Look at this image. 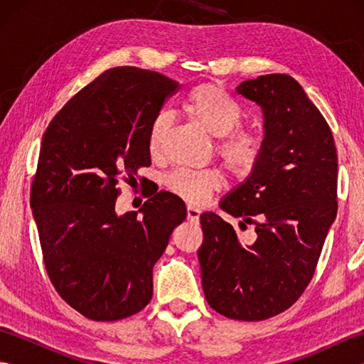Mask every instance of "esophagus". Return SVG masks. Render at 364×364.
Returning a JSON list of instances; mask_svg holds the SVG:
<instances>
[{"mask_svg":"<svg viewBox=\"0 0 364 364\" xmlns=\"http://www.w3.org/2000/svg\"><path fill=\"white\" fill-rule=\"evenodd\" d=\"M200 211L198 208H196V206H188V219L191 220V222H197L198 219H200Z\"/></svg>","mask_w":364,"mask_h":364,"instance_id":"1","label":"esophagus"}]
</instances>
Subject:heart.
Wrapping results in <instances>:
<instances>
[{
	"instance_id": "obj_1",
	"label": "heart",
	"mask_w": 364,
	"mask_h": 364,
	"mask_svg": "<svg viewBox=\"0 0 364 364\" xmlns=\"http://www.w3.org/2000/svg\"><path fill=\"white\" fill-rule=\"evenodd\" d=\"M184 111L196 120L206 133L219 137L218 153L227 168L236 176H247L261 156V139L249 129H236L241 125L242 111L218 84L205 82L194 87L184 102ZM172 123L168 112L154 115L149 129V150L156 154L162 139ZM167 188L189 203L203 205L213 192L223 184L220 170L178 168L166 178Z\"/></svg>"
}]
</instances>
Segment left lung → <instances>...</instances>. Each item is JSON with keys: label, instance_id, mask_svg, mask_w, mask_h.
<instances>
[{"label": "left lung", "instance_id": "8db88e82", "mask_svg": "<svg viewBox=\"0 0 364 364\" xmlns=\"http://www.w3.org/2000/svg\"><path fill=\"white\" fill-rule=\"evenodd\" d=\"M236 94L257 103L264 119L261 156L252 173L220 202L244 244L220 215L203 213L198 249L208 304L236 321H264L288 310L311 282L336 218L338 154L333 134L300 84L274 73L242 81Z\"/></svg>", "mask_w": 364, "mask_h": 364}]
</instances>
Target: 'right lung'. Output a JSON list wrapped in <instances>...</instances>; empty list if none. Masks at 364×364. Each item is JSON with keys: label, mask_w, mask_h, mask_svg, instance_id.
Returning <instances> with one entry per match:
<instances>
[{"label": "right lung", "mask_w": 364, "mask_h": 364, "mask_svg": "<svg viewBox=\"0 0 364 364\" xmlns=\"http://www.w3.org/2000/svg\"><path fill=\"white\" fill-rule=\"evenodd\" d=\"M180 87L167 76L114 67L81 89L42 137L31 208L54 289L92 321L125 319L149 305L153 266L184 202L161 191L139 211L115 213L120 180L151 164L149 129Z\"/></svg>", "instance_id": "add662e5"}]
</instances>
